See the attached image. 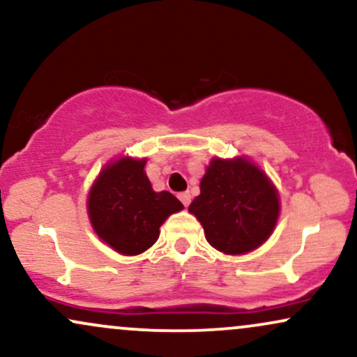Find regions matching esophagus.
Returning <instances> with one entry per match:
<instances>
[{
    "mask_svg": "<svg viewBox=\"0 0 357 357\" xmlns=\"http://www.w3.org/2000/svg\"><path fill=\"white\" fill-rule=\"evenodd\" d=\"M178 197H179V201H181V203L186 206H190V203H191V195H190V191H184V192H179L178 195Z\"/></svg>",
    "mask_w": 357,
    "mask_h": 357,
    "instance_id": "obj_1",
    "label": "esophagus"
}]
</instances>
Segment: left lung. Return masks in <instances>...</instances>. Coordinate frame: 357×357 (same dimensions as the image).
<instances>
[{
	"mask_svg": "<svg viewBox=\"0 0 357 357\" xmlns=\"http://www.w3.org/2000/svg\"><path fill=\"white\" fill-rule=\"evenodd\" d=\"M190 213L203 225L213 248L225 255H244L271 236L279 196L268 176L248 158H213Z\"/></svg>",
	"mask_w": 357,
	"mask_h": 357,
	"instance_id": "obj_1",
	"label": "left lung"
}]
</instances>
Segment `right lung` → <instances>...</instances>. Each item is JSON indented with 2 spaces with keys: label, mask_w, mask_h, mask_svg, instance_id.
<instances>
[{
  "label": "right lung",
  "mask_w": 357,
  "mask_h": 357,
  "mask_svg": "<svg viewBox=\"0 0 357 357\" xmlns=\"http://www.w3.org/2000/svg\"><path fill=\"white\" fill-rule=\"evenodd\" d=\"M144 165V158H119L102 167L89 190L93 229L123 256L141 255L151 248L166 218L183 209L171 192L153 190Z\"/></svg>",
  "instance_id": "add662e5"
}]
</instances>
